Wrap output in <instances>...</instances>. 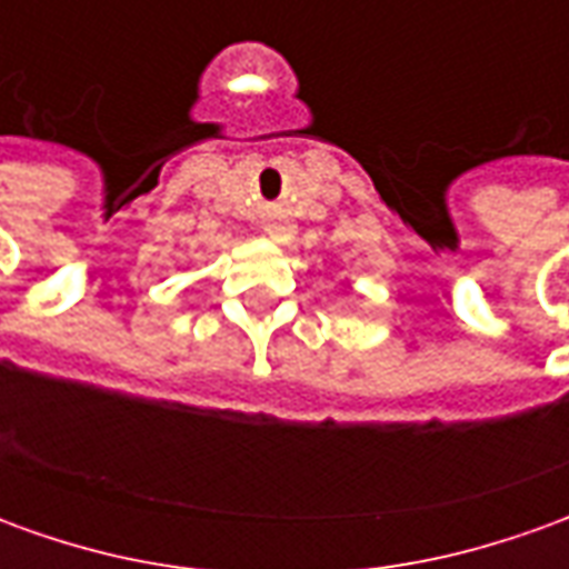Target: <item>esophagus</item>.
Returning <instances> with one entry per match:
<instances>
[{"mask_svg":"<svg viewBox=\"0 0 569 569\" xmlns=\"http://www.w3.org/2000/svg\"><path fill=\"white\" fill-rule=\"evenodd\" d=\"M268 237H271L273 243H289L292 237H296V224H289V222H271L268 228Z\"/></svg>","mask_w":569,"mask_h":569,"instance_id":"obj_1","label":"esophagus"}]
</instances>
